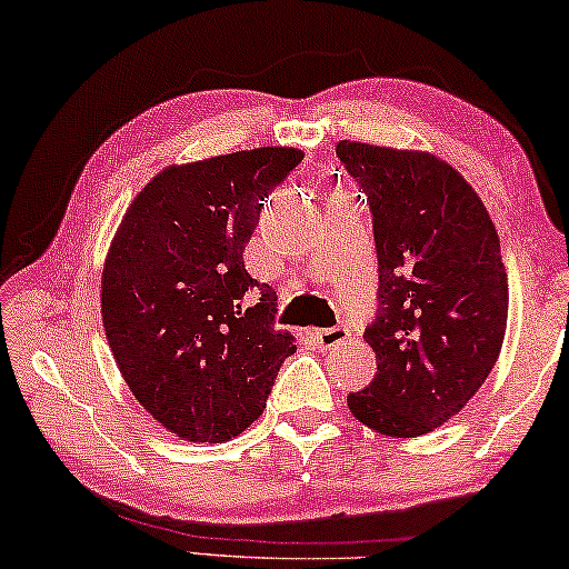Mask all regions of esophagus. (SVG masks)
<instances>
[{
  "instance_id": "1",
  "label": "esophagus",
  "mask_w": 569,
  "mask_h": 569,
  "mask_svg": "<svg viewBox=\"0 0 569 569\" xmlns=\"http://www.w3.org/2000/svg\"><path fill=\"white\" fill-rule=\"evenodd\" d=\"M312 340L318 342L320 348H338L342 346L350 338V330L346 328V325H335V328H328V330H312Z\"/></svg>"
}]
</instances>
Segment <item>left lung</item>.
<instances>
[{
    "mask_svg": "<svg viewBox=\"0 0 569 569\" xmlns=\"http://www.w3.org/2000/svg\"><path fill=\"white\" fill-rule=\"evenodd\" d=\"M372 211L378 318L362 335L378 372L348 396L350 413L396 439L461 413L495 368L509 284L499 234L463 176L428 151L335 146Z\"/></svg>",
    "mask_w": 569,
    "mask_h": 569,
    "instance_id": "1",
    "label": "left lung"
}]
</instances>
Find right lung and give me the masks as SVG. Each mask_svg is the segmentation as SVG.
<instances>
[{
	"label": "right lung",
	"instance_id": "1",
	"mask_svg": "<svg viewBox=\"0 0 569 569\" xmlns=\"http://www.w3.org/2000/svg\"><path fill=\"white\" fill-rule=\"evenodd\" d=\"M305 158L290 146L171 163L130 201L110 241L100 312L120 376L181 441H231L262 416L292 332L241 251L269 191Z\"/></svg>",
	"mask_w": 569,
	"mask_h": 569
}]
</instances>
